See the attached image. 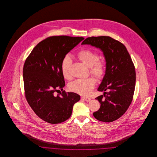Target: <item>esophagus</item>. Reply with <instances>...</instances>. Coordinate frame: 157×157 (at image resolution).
I'll return each mask as SVG.
<instances>
[{"label": "esophagus", "mask_w": 157, "mask_h": 157, "mask_svg": "<svg viewBox=\"0 0 157 157\" xmlns=\"http://www.w3.org/2000/svg\"><path fill=\"white\" fill-rule=\"evenodd\" d=\"M82 98L86 101V102H90L91 101V99L89 97H82Z\"/></svg>", "instance_id": "1"}]
</instances>
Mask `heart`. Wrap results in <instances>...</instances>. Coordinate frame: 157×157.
<instances>
[{
  "label": "heart",
  "instance_id": "b5f03b06",
  "mask_svg": "<svg viewBox=\"0 0 157 157\" xmlns=\"http://www.w3.org/2000/svg\"><path fill=\"white\" fill-rule=\"evenodd\" d=\"M78 57L87 67H90V72L98 79L104 76L105 72L104 63L99 60L97 53L88 49H83L78 53ZM72 60L69 55L64 56L61 62V72L63 77L69 79L71 78L70 69ZM96 83V80L93 77L78 79L69 85L70 90L82 95H88L93 90Z\"/></svg>",
  "mask_w": 157,
  "mask_h": 157
}]
</instances>
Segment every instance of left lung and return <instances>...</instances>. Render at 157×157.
I'll return each mask as SVG.
<instances>
[{
    "label": "left lung",
    "mask_w": 157,
    "mask_h": 157,
    "mask_svg": "<svg viewBox=\"0 0 157 157\" xmlns=\"http://www.w3.org/2000/svg\"><path fill=\"white\" fill-rule=\"evenodd\" d=\"M82 45L99 49L106 62V69L98 90L103 92L95 99L101 107L94 117L100 121L111 122L127 111L134 93L136 74L134 65L126 47L109 36L86 38Z\"/></svg>",
    "instance_id": "1"
}]
</instances>
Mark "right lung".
Segmentation results:
<instances>
[{
    "label": "right lung",
    "instance_id": "obj_1",
    "mask_svg": "<svg viewBox=\"0 0 157 157\" xmlns=\"http://www.w3.org/2000/svg\"><path fill=\"white\" fill-rule=\"evenodd\" d=\"M83 39L67 36L48 37L33 48L25 62V97L33 111L46 122L55 124L69 119L74 105L80 100V96L74 92L63 90L60 95L53 94L63 90L65 85L62 60Z\"/></svg>",
    "mask_w": 157,
    "mask_h": 157
}]
</instances>
